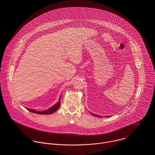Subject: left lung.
<instances>
[{
    "label": "left lung",
    "instance_id": "obj_1",
    "mask_svg": "<svg viewBox=\"0 0 155 155\" xmlns=\"http://www.w3.org/2000/svg\"><path fill=\"white\" fill-rule=\"evenodd\" d=\"M92 114V113H91ZM93 116H96V117H100L101 116H99V115H97V114H92ZM111 117L110 116H106V117Z\"/></svg>",
    "mask_w": 155,
    "mask_h": 155
}]
</instances>
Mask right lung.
Segmentation results:
<instances>
[{
  "instance_id": "obj_1",
  "label": "right lung",
  "mask_w": 155,
  "mask_h": 155,
  "mask_svg": "<svg viewBox=\"0 0 155 155\" xmlns=\"http://www.w3.org/2000/svg\"><path fill=\"white\" fill-rule=\"evenodd\" d=\"M61 97V96H60ZM60 98L59 99V102L56 104H55L54 106H53L51 108L48 109L47 110L42 111H37L36 110H34V109H28V108H26L28 111H30V112L32 113H37V114H52L53 113L55 112L56 111L58 110V109L60 107Z\"/></svg>"
}]
</instances>
